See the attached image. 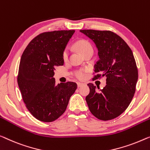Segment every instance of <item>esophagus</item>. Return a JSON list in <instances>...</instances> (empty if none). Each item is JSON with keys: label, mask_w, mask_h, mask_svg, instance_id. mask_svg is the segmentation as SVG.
Instances as JSON below:
<instances>
[{"label": "esophagus", "mask_w": 150, "mask_h": 150, "mask_svg": "<svg viewBox=\"0 0 150 150\" xmlns=\"http://www.w3.org/2000/svg\"><path fill=\"white\" fill-rule=\"evenodd\" d=\"M83 85H84V83H77L78 88H81V87H82Z\"/></svg>", "instance_id": "obj_1"}]
</instances>
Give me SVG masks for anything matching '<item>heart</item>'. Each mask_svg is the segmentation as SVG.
<instances>
[{"label":"heart","mask_w":150,"mask_h":150,"mask_svg":"<svg viewBox=\"0 0 150 150\" xmlns=\"http://www.w3.org/2000/svg\"><path fill=\"white\" fill-rule=\"evenodd\" d=\"M76 48H77V50L83 56H84L87 52H89V51H93V48L91 47V44L89 43L88 42L86 41V40H80L76 44ZM69 48H67L65 50H64L63 54H62V58H63L64 61H67L69 57ZM75 77L79 79H84L86 77V71L83 70H79L76 71L75 73Z\"/></svg>","instance_id":"1"}]
</instances>
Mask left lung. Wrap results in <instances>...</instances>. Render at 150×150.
<instances>
[{
	"mask_svg": "<svg viewBox=\"0 0 150 150\" xmlns=\"http://www.w3.org/2000/svg\"><path fill=\"white\" fill-rule=\"evenodd\" d=\"M90 38L98 51L100 60L94 71L106 77L102 89L89 83L86 100L91 114L100 120L117 118L126 110L132 100L138 79V71L131 49L123 39L110 31L80 30Z\"/></svg>",
	"mask_w": 150,
	"mask_h": 150,
	"instance_id": "left-lung-1",
	"label": "left lung"
}]
</instances>
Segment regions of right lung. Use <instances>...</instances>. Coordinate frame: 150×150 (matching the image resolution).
<instances>
[{"instance_id": "right-lung-1", "label": "right lung", "mask_w": 150, "mask_h": 150, "mask_svg": "<svg viewBox=\"0 0 150 150\" xmlns=\"http://www.w3.org/2000/svg\"><path fill=\"white\" fill-rule=\"evenodd\" d=\"M75 30L40 33L31 41L21 56L17 83L27 108L36 119L52 122L64 112L77 88L74 82L56 85L55 67L64 64L67 44Z\"/></svg>"}]
</instances>
